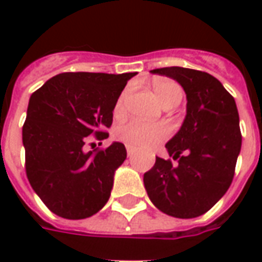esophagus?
<instances>
[{"label":"esophagus","instance_id":"34e87169","mask_svg":"<svg viewBox=\"0 0 262 262\" xmlns=\"http://www.w3.org/2000/svg\"><path fill=\"white\" fill-rule=\"evenodd\" d=\"M126 151H127V157H133V156L136 154V148L127 146V147H126Z\"/></svg>","mask_w":262,"mask_h":262}]
</instances>
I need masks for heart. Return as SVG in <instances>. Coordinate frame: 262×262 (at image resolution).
<instances>
[{"label":"heart","mask_w":262,"mask_h":262,"mask_svg":"<svg viewBox=\"0 0 262 262\" xmlns=\"http://www.w3.org/2000/svg\"><path fill=\"white\" fill-rule=\"evenodd\" d=\"M154 94L159 98V101L164 108H172L181 102L184 97L181 85L171 80H160L154 82ZM126 97L127 91H123L118 98L115 103V114L122 115L125 111ZM168 127L163 123H143L139 120H130L125 125H120L115 136L118 140L123 142L125 144H129L132 147L147 148L151 147L157 143L163 142L168 137Z\"/></svg>","instance_id":"b5f03b06"}]
</instances>
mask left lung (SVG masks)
Returning a JSON list of instances; mask_svg holds the SVG:
<instances>
[{
  "label": "left lung",
  "instance_id": "8db88e82",
  "mask_svg": "<svg viewBox=\"0 0 262 262\" xmlns=\"http://www.w3.org/2000/svg\"><path fill=\"white\" fill-rule=\"evenodd\" d=\"M178 81L187 94V116L181 129L165 144L171 160L156 157L144 174L150 201L161 212L191 219L206 213L230 187L242 132L234 98L217 78L184 67L151 70Z\"/></svg>",
  "mask_w": 262,
  "mask_h": 262
}]
</instances>
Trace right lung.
Here are the masks:
<instances>
[{
  "instance_id": "obj_1",
  "label": "right lung",
  "mask_w": 262,
  "mask_h": 262,
  "mask_svg": "<svg viewBox=\"0 0 262 262\" xmlns=\"http://www.w3.org/2000/svg\"><path fill=\"white\" fill-rule=\"evenodd\" d=\"M136 73H61L33 92L22 127L26 177L54 214L85 219L108 202L126 148L115 142L85 151L88 136L103 140L115 103Z\"/></svg>"
}]
</instances>
